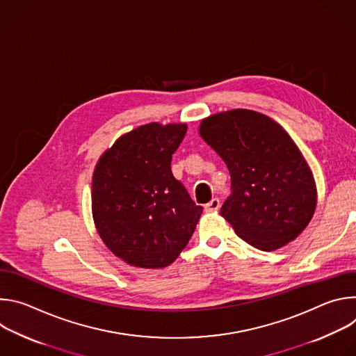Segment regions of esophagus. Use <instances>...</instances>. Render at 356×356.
<instances>
[{"label":"esophagus","instance_id":"34e87169","mask_svg":"<svg viewBox=\"0 0 356 356\" xmlns=\"http://www.w3.org/2000/svg\"><path fill=\"white\" fill-rule=\"evenodd\" d=\"M220 206H221L220 200L218 198H213L210 202H207V204L204 206V210L207 213H213V211H217L220 209Z\"/></svg>","mask_w":356,"mask_h":356}]
</instances>
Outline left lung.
<instances>
[{"mask_svg":"<svg viewBox=\"0 0 356 356\" xmlns=\"http://www.w3.org/2000/svg\"><path fill=\"white\" fill-rule=\"evenodd\" d=\"M198 132L229 170L231 195L220 213L235 234L266 252L296 239L313 218L317 190L289 134L250 110L211 115Z\"/></svg>","mask_w":356,"mask_h":356,"instance_id":"1","label":"left lung"}]
</instances>
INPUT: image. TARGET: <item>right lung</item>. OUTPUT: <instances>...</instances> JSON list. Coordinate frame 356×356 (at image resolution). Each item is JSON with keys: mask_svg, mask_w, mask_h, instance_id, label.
I'll list each match as a JSON object with an SVG mask.
<instances>
[{"mask_svg": "<svg viewBox=\"0 0 356 356\" xmlns=\"http://www.w3.org/2000/svg\"><path fill=\"white\" fill-rule=\"evenodd\" d=\"M186 132V124L142 125L118 138L94 169L95 228L114 255L132 266L173 264L202 213L170 168Z\"/></svg>", "mask_w": 356, "mask_h": 356, "instance_id": "obj_1", "label": "right lung"}]
</instances>
